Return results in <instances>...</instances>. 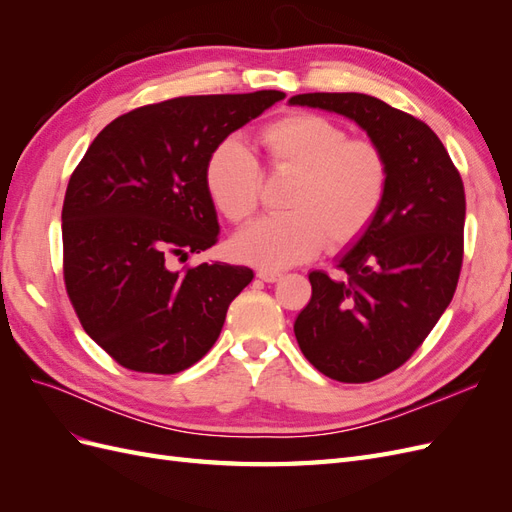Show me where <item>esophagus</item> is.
I'll return each instance as SVG.
<instances>
[{
  "label": "esophagus",
  "instance_id": "obj_1",
  "mask_svg": "<svg viewBox=\"0 0 512 512\" xmlns=\"http://www.w3.org/2000/svg\"><path fill=\"white\" fill-rule=\"evenodd\" d=\"M258 277H260V280L262 282H277V280H280V277H282V273L280 271H273V269H260L258 271Z\"/></svg>",
  "mask_w": 512,
  "mask_h": 512
}]
</instances>
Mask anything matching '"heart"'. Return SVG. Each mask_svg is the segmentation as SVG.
I'll list each match as a JSON object with an SVG mask.
<instances>
[{
  "mask_svg": "<svg viewBox=\"0 0 512 512\" xmlns=\"http://www.w3.org/2000/svg\"><path fill=\"white\" fill-rule=\"evenodd\" d=\"M277 175L294 177L286 194L288 213L265 215L232 239L237 258L262 269H284L359 241L374 224L389 194L391 162L371 138L316 113H290L258 134ZM207 192L230 222L256 211L262 168L239 138H224L205 162Z\"/></svg>",
  "mask_w": 512,
  "mask_h": 512,
  "instance_id": "obj_1",
  "label": "heart"
}]
</instances>
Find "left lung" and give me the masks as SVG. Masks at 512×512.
I'll return each mask as SVG.
<instances>
[{"label": "left lung", "mask_w": 512, "mask_h": 512, "mask_svg": "<svg viewBox=\"0 0 512 512\" xmlns=\"http://www.w3.org/2000/svg\"><path fill=\"white\" fill-rule=\"evenodd\" d=\"M290 104L344 115L389 156L391 183L365 235L337 256L339 277L309 273L294 320L305 359L337 382L404 365L451 303L463 262L466 192L427 123L365 94H299Z\"/></svg>", "instance_id": "obj_1"}]
</instances>
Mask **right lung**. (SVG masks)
<instances>
[{"label":"right lung","mask_w":512,"mask_h":512,"mask_svg":"<svg viewBox=\"0 0 512 512\" xmlns=\"http://www.w3.org/2000/svg\"><path fill=\"white\" fill-rule=\"evenodd\" d=\"M284 91L183 96L117 117L70 177L64 282L85 333L141 374H177L211 350L247 267L173 269L218 243L205 185L211 149L284 100Z\"/></svg>","instance_id":"1"}]
</instances>
